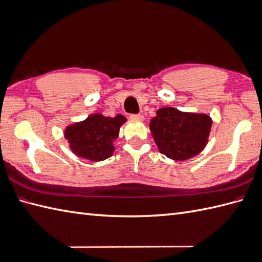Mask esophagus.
<instances>
[{
	"instance_id": "1",
	"label": "esophagus",
	"mask_w": 262,
	"mask_h": 262,
	"mask_svg": "<svg viewBox=\"0 0 262 262\" xmlns=\"http://www.w3.org/2000/svg\"><path fill=\"white\" fill-rule=\"evenodd\" d=\"M129 117H130L132 119H134V120H143V119H144V117L142 116L141 114H132Z\"/></svg>"
}]
</instances>
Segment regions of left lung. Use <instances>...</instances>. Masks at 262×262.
<instances>
[{
    "mask_svg": "<svg viewBox=\"0 0 262 262\" xmlns=\"http://www.w3.org/2000/svg\"><path fill=\"white\" fill-rule=\"evenodd\" d=\"M156 114L149 127L163 155L184 161L205 147L212 126L208 115L182 113L172 107L161 108Z\"/></svg>",
    "mask_w": 262,
    "mask_h": 262,
    "instance_id": "8db88e82",
    "label": "left lung"
}]
</instances>
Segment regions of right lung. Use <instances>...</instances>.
I'll use <instances>...</instances> for the list:
<instances>
[{"label": "right lung", "instance_id": "obj_1", "mask_svg": "<svg viewBox=\"0 0 262 262\" xmlns=\"http://www.w3.org/2000/svg\"><path fill=\"white\" fill-rule=\"evenodd\" d=\"M125 121L123 115L112 118L95 114L81 123L67 127L64 137L77 156L94 162L103 161L113 155V142L118 137L120 126Z\"/></svg>", "mask_w": 262, "mask_h": 262}]
</instances>
